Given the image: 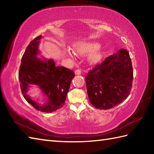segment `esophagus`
Returning a JSON list of instances; mask_svg holds the SVG:
<instances>
[{
	"mask_svg": "<svg viewBox=\"0 0 154 154\" xmlns=\"http://www.w3.org/2000/svg\"><path fill=\"white\" fill-rule=\"evenodd\" d=\"M75 74L76 75H81V71L80 69H76L75 71Z\"/></svg>",
	"mask_w": 154,
	"mask_h": 154,
	"instance_id": "obj_1",
	"label": "esophagus"
}]
</instances>
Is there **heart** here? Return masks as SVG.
Returning a JSON list of instances; mask_svg holds the SVG:
<instances>
[{"label": "heart", "mask_w": 154, "mask_h": 154, "mask_svg": "<svg viewBox=\"0 0 154 154\" xmlns=\"http://www.w3.org/2000/svg\"><path fill=\"white\" fill-rule=\"evenodd\" d=\"M73 50L76 54L85 55L89 54L88 56V61L91 64L99 63L103 58V52L99 48L100 44L96 42H77L73 45ZM65 53L69 55H71L70 50L67 49Z\"/></svg>", "instance_id": "obj_1"}]
</instances>
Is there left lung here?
<instances>
[{
	"label": "left lung",
	"mask_w": 154,
	"mask_h": 154,
	"mask_svg": "<svg viewBox=\"0 0 154 154\" xmlns=\"http://www.w3.org/2000/svg\"><path fill=\"white\" fill-rule=\"evenodd\" d=\"M132 80L131 59L128 51L121 49L85 76L91 103L97 109L103 110L116 106L128 97Z\"/></svg>",
	"instance_id": "1"
}]
</instances>
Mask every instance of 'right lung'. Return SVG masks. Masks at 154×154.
Segmentation results:
<instances>
[{
  "instance_id": "right-lung-1",
  "label": "right lung",
  "mask_w": 154,
  "mask_h": 154,
  "mask_svg": "<svg viewBox=\"0 0 154 154\" xmlns=\"http://www.w3.org/2000/svg\"><path fill=\"white\" fill-rule=\"evenodd\" d=\"M42 35L30 42L22 55L18 73L22 93L28 103L43 112L56 111L65 104L71 81L75 77L73 70L56 66L54 60L38 57ZM37 85L44 94L46 102L41 104L32 100L27 94L32 85Z\"/></svg>"
}]
</instances>
